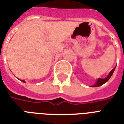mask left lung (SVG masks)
<instances>
[{
	"label": "left lung",
	"mask_w": 124,
	"mask_h": 124,
	"mask_svg": "<svg viewBox=\"0 0 124 124\" xmlns=\"http://www.w3.org/2000/svg\"><path fill=\"white\" fill-rule=\"evenodd\" d=\"M115 68H114V69H113L110 72L109 74L108 75V76L107 77V78H99L98 80H97V81L96 83H95V84L93 85H92V87H98V86H100V85H103V84L106 83V82L109 80L110 78L111 77L112 74H113L114 70H115Z\"/></svg>",
	"instance_id": "8db88e82"
}]
</instances>
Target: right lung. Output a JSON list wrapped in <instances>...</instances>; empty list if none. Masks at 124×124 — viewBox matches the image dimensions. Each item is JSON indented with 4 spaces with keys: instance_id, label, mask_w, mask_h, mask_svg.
I'll use <instances>...</instances> for the list:
<instances>
[{
    "instance_id": "add662e5",
    "label": "right lung",
    "mask_w": 124,
    "mask_h": 124,
    "mask_svg": "<svg viewBox=\"0 0 124 124\" xmlns=\"http://www.w3.org/2000/svg\"><path fill=\"white\" fill-rule=\"evenodd\" d=\"M22 82H25V80H21Z\"/></svg>"
}]
</instances>
